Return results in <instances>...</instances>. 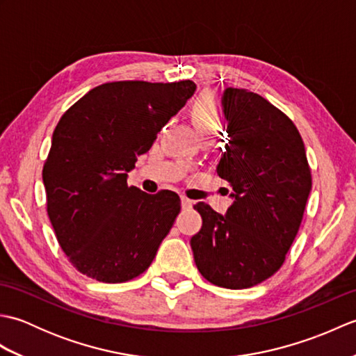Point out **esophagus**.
Returning <instances> with one entry per match:
<instances>
[{
  "mask_svg": "<svg viewBox=\"0 0 356 356\" xmlns=\"http://www.w3.org/2000/svg\"><path fill=\"white\" fill-rule=\"evenodd\" d=\"M180 200H182V207H184V208H191L193 203H194L193 200L185 197V195H182V197H180Z\"/></svg>",
  "mask_w": 356,
  "mask_h": 356,
  "instance_id": "esophagus-1",
  "label": "esophagus"
}]
</instances>
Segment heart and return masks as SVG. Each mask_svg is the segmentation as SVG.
Listing matches in <instances>:
<instances>
[{
	"label": "heart",
	"instance_id": "b5f03b06",
	"mask_svg": "<svg viewBox=\"0 0 356 356\" xmlns=\"http://www.w3.org/2000/svg\"><path fill=\"white\" fill-rule=\"evenodd\" d=\"M191 119L202 138H213L222 128V113L213 93L205 92L191 105Z\"/></svg>",
	"mask_w": 356,
	"mask_h": 356
}]
</instances>
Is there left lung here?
<instances>
[{
	"mask_svg": "<svg viewBox=\"0 0 356 356\" xmlns=\"http://www.w3.org/2000/svg\"><path fill=\"white\" fill-rule=\"evenodd\" d=\"M228 143L217 174L234 203L220 216L200 202L194 261L209 283L245 289L274 275L303 220L312 188L303 139L282 110L245 88H226Z\"/></svg>",
	"mask_w": 356,
	"mask_h": 356,
	"instance_id": "8db88e82",
	"label": "left lung"
}]
</instances>
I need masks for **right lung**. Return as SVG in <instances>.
Returning a JSON list of instances; mask_svg holds the SVG:
<instances>
[{
  "mask_svg": "<svg viewBox=\"0 0 356 356\" xmlns=\"http://www.w3.org/2000/svg\"><path fill=\"white\" fill-rule=\"evenodd\" d=\"M194 90L190 79L105 82L59 119L42 182L58 243L81 274L124 283L154 260L180 199L128 186L127 172Z\"/></svg>",
  "mask_w": 356,
  "mask_h": 356,
  "instance_id": "add662e5",
  "label": "right lung"
}]
</instances>
